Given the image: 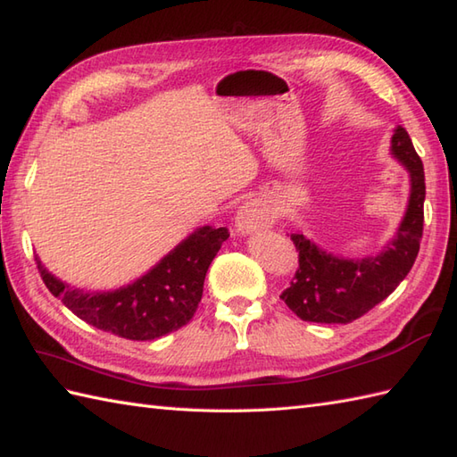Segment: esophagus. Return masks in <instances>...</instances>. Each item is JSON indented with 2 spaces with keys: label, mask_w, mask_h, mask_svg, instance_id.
Returning <instances> with one entry per match:
<instances>
[{
  "label": "esophagus",
  "mask_w": 457,
  "mask_h": 457,
  "mask_svg": "<svg viewBox=\"0 0 457 457\" xmlns=\"http://www.w3.org/2000/svg\"><path fill=\"white\" fill-rule=\"evenodd\" d=\"M270 225H271L270 212H268L266 205H263V203L258 199H250L246 203H242L240 209L237 211L235 230L240 237L254 235V232H258L262 228H268Z\"/></svg>",
  "instance_id": "1"
}]
</instances>
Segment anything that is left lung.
<instances>
[{
	"instance_id": "obj_1",
	"label": "left lung",
	"mask_w": 457,
	"mask_h": 457,
	"mask_svg": "<svg viewBox=\"0 0 457 457\" xmlns=\"http://www.w3.org/2000/svg\"><path fill=\"white\" fill-rule=\"evenodd\" d=\"M391 156L407 170L409 199L395 235L370 256H342L319 246L301 232L291 240L299 250L295 281L281 293L301 320L348 324L379 305L407 278L417 260L424 225V168L407 130L393 129Z\"/></svg>"
}]
</instances>
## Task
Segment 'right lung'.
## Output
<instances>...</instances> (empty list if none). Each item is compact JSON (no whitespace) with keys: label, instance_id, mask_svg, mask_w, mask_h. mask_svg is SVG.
Here are the masks:
<instances>
[{"label":"right lung","instance_id":"right-lung-1","mask_svg":"<svg viewBox=\"0 0 457 457\" xmlns=\"http://www.w3.org/2000/svg\"><path fill=\"white\" fill-rule=\"evenodd\" d=\"M228 237L225 227H199L143 276L105 291L70 286L48 271L38 256L35 260L48 291L78 319L127 340H156L194 317L207 270Z\"/></svg>","mask_w":457,"mask_h":457}]
</instances>
